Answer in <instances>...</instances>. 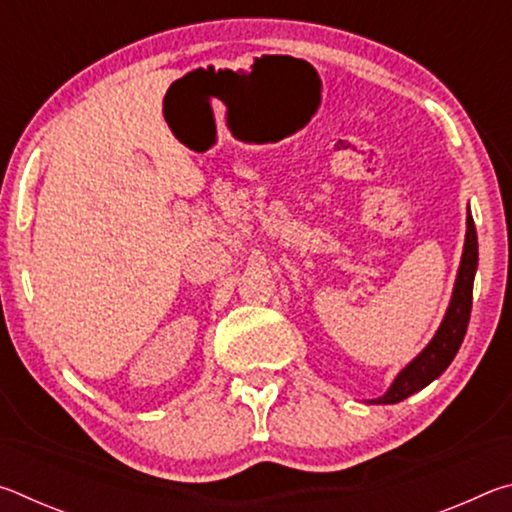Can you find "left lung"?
<instances>
[{"mask_svg": "<svg viewBox=\"0 0 512 512\" xmlns=\"http://www.w3.org/2000/svg\"><path fill=\"white\" fill-rule=\"evenodd\" d=\"M476 266H479V241H476L474 219L470 210H467L463 257H461V266H458L452 300H449L443 323H440L438 332L433 334V339L427 343V348H424L418 357L409 363V366H404L400 370V375L393 379L391 388H388L381 397L368 400V404L402 402L409 395L422 391L424 386H429L433 379H438L447 370L449 363L454 361L458 348H461L467 332V323H470Z\"/></svg>", "mask_w": 512, "mask_h": 512, "instance_id": "left-lung-1", "label": "left lung"}]
</instances>
